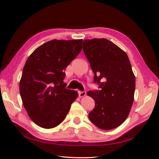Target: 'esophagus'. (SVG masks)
Here are the masks:
<instances>
[{
	"label": "esophagus",
	"mask_w": 159,
	"mask_h": 159,
	"mask_svg": "<svg viewBox=\"0 0 159 159\" xmlns=\"http://www.w3.org/2000/svg\"><path fill=\"white\" fill-rule=\"evenodd\" d=\"M86 95V91H79V96L80 98H82L84 97Z\"/></svg>",
	"instance_id": "34e87169"
}]
</instances>
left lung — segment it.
<instances>
[{
	"instance_id": "obj_1",
	"label": "left lung",
	"mask_w": 159,
	"mask_h": 159,
	"mask_svg": "<svg viewBox=\"0 0 159 159\" xmlns=\"http://www.w3.org/2000/svg\"><path fill=\"white\" fill-rule=\"evenodd\" d=\"M83 51L99 90L87 95L95 101L89 118L101 129L116 128L129 114L134 100L135 78L127 53L106 39H85Z\"/></svg>"
}]
</instances>
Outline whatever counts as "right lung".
<instances>
[{"label": "right lung", "mask_w": 159, "mask_h": 159, "mask_svg": "<svg viewBox=\"0 0 159 159\" xmlns=\"http://www.w3.org/2000/svg\"><path fill=\"white\" fill-rule=\"evenodd\" d=\"M83 40L48 41L28 57L20 91L29 117L38 126L51 129L64 120L77 91L67 89L64 70L82 49Z\"/></svg>", "instance_id": "right-lung-1"}]
</instances>
